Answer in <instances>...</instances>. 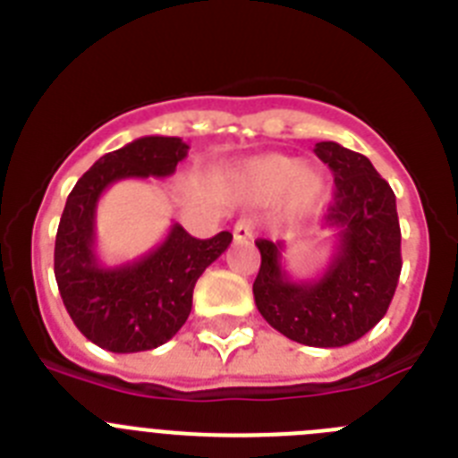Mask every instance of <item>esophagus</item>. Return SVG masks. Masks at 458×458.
I'll return each instance as SVG.
<instances>
[{"label":"esophagus","mask_w":458,"mask_h":458,"mask_svg":"<svg viewBox=\"0 0 458 458\" xmlns=\"http://www.w3.org/2000/svg\"><path fill=\"white\" fill-rule=\"evenodd\" d=\"M254 236V220L252 217H242L233 225V241L245 242Z\"/></svg>","instance_id":"1"}]
</instances>
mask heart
<instances>
[{"label":"heart","mask_w":458,"mask_h":458,"mask_svg":"<svg viewBox=\"0 0 458 458\" xmlns=\"http://www.w3.org/2000/svg\"><path fill=\"white\" fill-rule=\"evenodd\" d=\"M236 183L250 201L264 204L279 197L289 217L310 216L323 204L327 194L326 174L314 165L284 153H261L238 167Z\"/></svg>","instance_id":"obj_1"}]
</instances>
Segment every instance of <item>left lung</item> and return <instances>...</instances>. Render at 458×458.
<instances>
[{
  "mask_svg": "<svg viewBox=\"0 0 458 458\" xmlns=\"http://www.w3.org/2000/svg\"><path fill=\"white\" fill-rule=\"evenodd\" d=\"M314 153L335 176L326 229L333 257L314 279H293L282 264L284 242L257 241L261 268L254 302L284 337L305 346L337 349L367 335L394 295L402 273V229L396 199L369 157L337 141H318Z\"/></svg>",
  "mask_w": 458,
  "mask_h": 458,
  "instance_id": "left-lung-1",
  "label": "left lung"
}]
</instances>
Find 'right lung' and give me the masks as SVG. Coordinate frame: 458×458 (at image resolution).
<instances>
[{
  "instance_id": "right-lung-1",
  "label": "right lung",
  "mask_w": 458,
  "mask_h": 458,
  "mask_svg": "<svg viewBox=\"0 0 458 458\" xmlns=\"http://www.w3.org/2000/svg\"><path fill=\"white\" fill-rule=\"evenodd\" d=\"M181 137H140L105 153L68 194L55 242V277L80 333L112 353L157 349L179 333L192 310L199 275L232 242V233L192 238L179 222L135 261L105 266L96 254V208L123 179H167L188 156Z\"/></svg>"
}]
</instances>
